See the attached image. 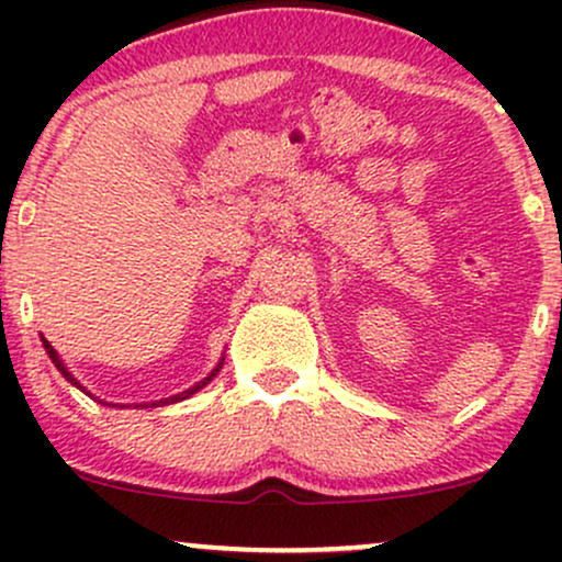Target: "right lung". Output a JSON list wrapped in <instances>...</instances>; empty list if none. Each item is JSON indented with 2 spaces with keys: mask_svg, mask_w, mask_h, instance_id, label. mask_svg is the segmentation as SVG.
<instances>
[{
  "mask_svg": "<svg viewBox=\"0 0 562 562\" xmlns=\"http://www.w3.org/2000/svg\"><path fill=\"white\" fill-rule=\"evenodd\" d=\"M42 344H44V348H47V353H49V359H53V364L57 367V370H60L63 372V378H66L68 380V383H74L76 385V389H81L83 391V385L79 383V380H76L74 375H70V372H68V367L66 364H63V359L60 357H57V351H55V348L53 346H49V340L47 338H42ZM222 364H224V359H222V362H218L216 367H214V370H211V375L209 378H203V380H200V383L198 385H192V389H187V391H182V393H177V396H169V398H160V402H150V404H137V406H164V404H177V402H184V398H190L192 396V393H198L200 389H203V385H209L211 383V380H214L216 378V372L218 370H222ZM89 396H92V393H89ZM100 404H108V402H100ZM111 406H115V404H111Z\"/></svg>",
  "mask_w": 562,
  "mask_h": 562,
  "instance_id": "right-lung-1",
  "label": "right lung"
}]
</instances>
